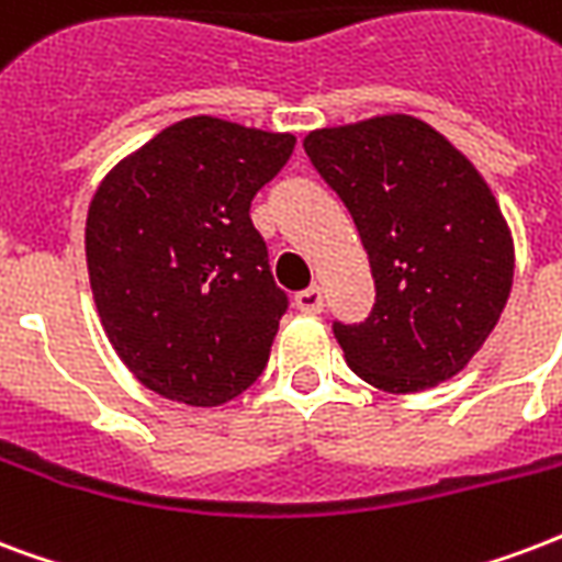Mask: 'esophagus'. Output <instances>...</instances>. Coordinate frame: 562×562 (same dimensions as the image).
Returning a JSON list of instances; mask_svg holds the SVG:
<instances>
[{"label":"esophagus","mask_w":562,"mask_h":562,"mask_svg":"<svg viewBox=\"0 0 562 562\" xmlns=\"http://www.w3.org/2000/svg\"><path fill=\"white\" fill-rule=\"evenodd\" d=\"M296 307L302 314H319L323 311V290L314 284L302 290V293H296Z\"/></svg>","instance_id":"34e87169"}]
</instances>
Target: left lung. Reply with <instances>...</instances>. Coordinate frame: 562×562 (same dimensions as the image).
<instances>
[{
  "mask_svg": "<svg viewBox=\"0 0 562 562\" xmlns=\"http://www.w3.org/2000/svg\"><path fill=\"white\" fill-rule=\"evenodd\" d=\"M305 154L352 213L376 305L335 323L352 373L387 394L457 376L501 319L516 269L513 231L462 150L412 115L305 136Z\"/></svg>",
  "mask_w": 562,
  "mask_h": 562,
  "instance_id": "1",
  "label": "left lung"
}]
</instances>
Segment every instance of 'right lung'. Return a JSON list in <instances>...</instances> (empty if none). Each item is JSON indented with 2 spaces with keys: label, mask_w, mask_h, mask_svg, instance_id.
<instances>
[{
  "label": "right lung",
  "mask_w": 562,
  "mask_h": 562,
  "mask_svg": "<svg viewBox=\"0 0 562 562\" xmlns=\"http://www.w3.org/2000/svg\"><path fill=\"white\" fill-rule=\"evenodd\" d=\"M293 145V133L183 117L97 186L86 218L97 314L154 394L222 406L263 373L286 296L248 210Z\"/></svg>",
  "instance_id": "right-lung-1"
}]
</instances>
